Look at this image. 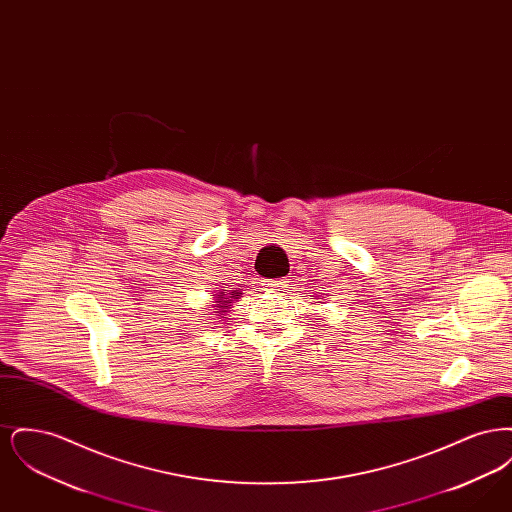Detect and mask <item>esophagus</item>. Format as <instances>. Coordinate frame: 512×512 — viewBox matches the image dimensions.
Here are the masks:
<instances>
[{"mask_svg": "<svg viewBox=\"0 0 512 512\" xmlns=\"http://www.w3.org/2000/svg\"><path fill=\"white\" fill-rule=\"evenodd\" d=\"M265 290L267 292H284L286 290V280H282V278H276V280H265Z\"/></svg>", "mask_w": 512, "mask_h": 512, "instance_id": "1", "label": "esophagus"}]
</instances>
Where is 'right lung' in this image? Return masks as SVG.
Segmentation results:
<instances>
[{"mask_svg": "<svg viewBox=\"0 0 512 512\" xmlns=\"http://www.w3.org/2000/svg\"><path fill=\"white\" fill-rule=\"evenodd\" d=\"M222 295H224V293H222ZM222 295H219L220 301H217V303H219V305H220V309H224V305H228V303H230V301H232V299H228V297H222ZM230 297H234V299H238V297H236V293H234V292L230 293ZM220 313H224V311H220Z\"/></svg>", "mask_w": 512, "mask_h": 512, "instance_id": "right-lung-1", "label": "right lung"}]
</instances>
